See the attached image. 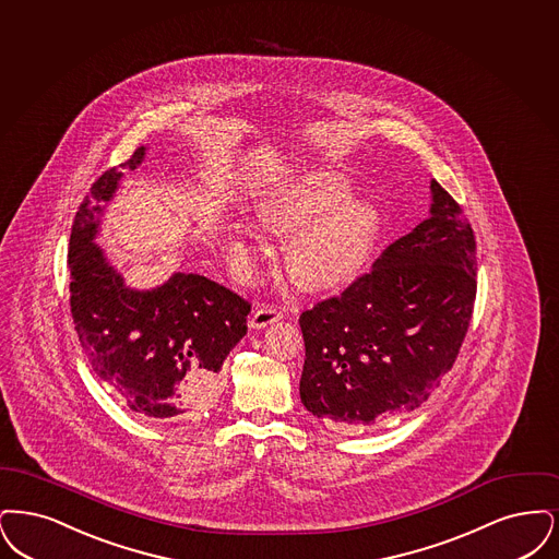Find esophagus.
<instances>
[{"instance_id": "34e87169", "label": "esophagus", "mask_w": 559, "mask_h": 559, "mask_svg": "<svg viewBox=\"0 0 559 559\" xmlns=\"http://www.w3.org/2000/svg\"><path fill=\"white\" fill-rule=\"evenodd\" d=\"M282 317H284V309L282 307H273V305L257 307L254 313H252V319H250V325L252 328H265V325L273 323V321H280Z\"/></svg>"}]
</instances>
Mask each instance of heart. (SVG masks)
Instances as JSON below:
<instances>
[{
    "label": "heart",
    "mask_w": 559,
    "mask_h": 559,
    "mask_svg": "<svg viewBox=\"0 0 559 559\" xmlns=\"http://www.w3.org/2000/svg\"><path fill=\"white\" fill-rule=\"evenodd\" d=\"M350 183L336 173L313 170L273 186L257 202V217L227 229V246L243 263L269 252V231L294 234L286 250L292 277L309 290H328L353 280L367 265L382 215L367 200H346Z\"/></svg>",
    "instance_id": "heart-1"
}]
</instances>
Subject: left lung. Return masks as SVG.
I'll return each mask as SVG.
<instances>
[{"mask_svg":"<svg viewBox=\"0 0 559 559\" xmlns=\"http://www.w3.org/2000/svg\"><path fill=\"white\" fill-rule=\"evenodd\" d=\"M430 188V218L298 319L300 401L330 428L353 432L413 412L460 355L478 286L476 238L453 195L438 181Z\"/></svg>","mask_w":559,"mask_h":559,"instance_id":"obj_1","label":"left lung"}]
</instances>
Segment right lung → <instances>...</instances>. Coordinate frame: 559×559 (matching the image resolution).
<instances>
[{"label": "right lung", "mask_w": 559, "mask_h": 559, "mask_svg": "<svg viewBox=\"0 0 559 559\" xmlns=\"http://www.w3.org/2000/svg\"><path fill=\"white\" fill-rule=\"evenodd\" d=\"M144 158L138 147L104 170L83 198L71 229V316L85 357L131 412L150 421H195L221 392V367L246 334L250 302L204 275L175 273L152 292L127 288L94 243L102 202L122 170Z\"/></svg>", "instance_id": "obj_1"}]
</instances>
